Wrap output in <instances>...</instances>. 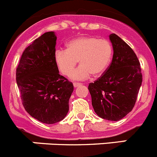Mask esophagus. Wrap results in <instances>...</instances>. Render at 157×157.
<instances>
[{
	"label": "esophagus",
	"instance_id": "esophagus-1",
	"mask_svg": "<svg viewBox=\"0 0 157 157\" xmlns=\"http://www.w3.org/2000/svg\"><path fill=\"white\" fill-rule=\"evenodd\" d=\"M80 85H81V83H74V87H78V86H80Z\"/></svg>",
	"mask_w": 157,
	"mask_h": 157
}]
</instances>
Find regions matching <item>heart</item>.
<instances>
[{"instance_id": "b5f03b06", "label": "heart", "mask_w": 157, "mask_h": 157, "mask_svg": "<svg viewBox=\"0 0 157 157\" xmlns=\"http://www.w3.org/2000/svg\"><path fill=\"white\" fill-rule=\"evenodd\" d=\"M113 47L107 39L95 36H80L67 42V49H58L54 60L59 71L69 76L79 60L81 66L70 75L73 80H83L92 74L94 77L105 73L112 60Z\"/></svg>"}]
</instances>
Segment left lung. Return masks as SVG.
I'll return each mask as SVG.
<instances>
[{
  "mask_svg": "<svg viewBox=\"0 0 157 157\" xmlns=\"http://www.w3.org/2000/svg\"><path fill=\"white\" fill-rule=\"evenodd\" d=\"M113 58L105 73L90 83L95 113L104 119L118 121L131 112L143 81L140 63L129 45L115 34L109 36Z\"/></svg>",
  "mask_w": 157,
  "mask_h": 157,
  "instance_id": "1",
  "label": "left lung"
}]
</instances>
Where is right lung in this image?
<instances>
[{
	"mask_svg": "<svg viewBox=\"0 0 157 157\" xmlns=\"http://www.w3.org/2000/svg\"><path fill=\"white\" fill-rule=\"evenodd\" d=\"M56 36L48 32L25 48L16 69L22 105L32 117L45 124L63 119L74 85L59 75L54 60Z\"/></svg>",
	"mask_w": 157,
	"mask_h": 157,
	"instance_id": "add662e5",
	"label": "right lung"
}]
</instances>
